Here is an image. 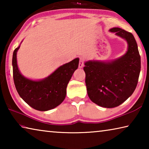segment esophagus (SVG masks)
<instances>
[{"label": "esophagus", "mask_w": 149, "mask_h": 149, "mask_svg": "<svg viewBox=\"0 0 149 149\" xmlns=\"http://www.w3.org/2000/svg\"><path fill=\"white\" fill-rule=\"evenodd\" d=\"M84 60L82 58H81L79 60V68H81L84 67Z\"/></svg>", "instance_id": "esophagus-1"}]
</instances>
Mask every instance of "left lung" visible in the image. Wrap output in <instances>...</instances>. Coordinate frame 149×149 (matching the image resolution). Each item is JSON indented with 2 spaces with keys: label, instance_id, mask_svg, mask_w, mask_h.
<instances>
[{
  "label": "left lung",
  "instance_id": "1",
  "mask_svg": "<svg viewBox=\"0 0 149 149\" xmlns=\"http://www.w3.org/2000/svg\"><path fill=\"white\" fill-rule=\"evenodd\" d=\"M109 31L127 42V51L114 60H88L84 68L89 99L107 108L118 107L133 94L141 71V57L133 35L119 27Z\"/></svg>",
  "mask_w": 149,
  "mask_h": 149
}]
</instances>
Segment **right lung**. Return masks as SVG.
<instances>
[{
  "label": "right lung",
  "mask_w": 149,
  "mask_h": 149,
  "mask_svg": "<svg viewBox=\"0 0 149 149\" xmlns=\"http://www.w3.org/2000/svg\"><path fill=\"white\" fill-rule=\"evenodd\" d=\"M19 47L20 45L13 52L12 67L15 87L20 97L37 110L47 111L56 108L65 99L67 85L77 69L79 58L60 65L43 79H31L24 76L17 66V52Z\"/></svg>",
  "instance_id": "right-lung-1"
}]
</instances>
